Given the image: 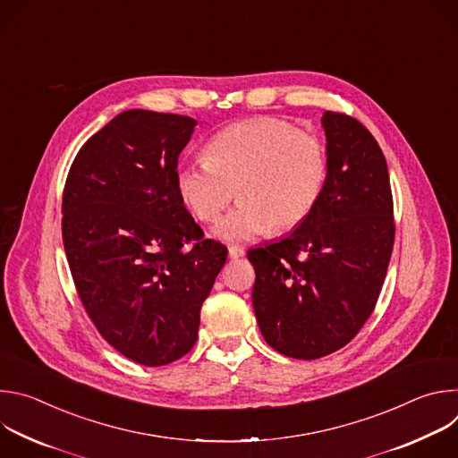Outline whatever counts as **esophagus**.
I'll list each match as a JSON object with an SVG mask.
<instances>
[{
  "instance_id": "1",
  "label": "esophagus",
  "mask_w": 458,
  "mask_h": 458,
  "mask_svg": "<svg viewBox=\"0 0 458 458\" xmlns=\"http://www.w3.org/2000/svg\"><path fill=\"white\" fill-rule=\"evenodd\" d=\"M244 255V250L241 246H230L228 248V257L230 259H241Z\"/></svg>"
}]
</instances>
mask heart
I'll return each instance as SVG.
<instances>
[{
	"mask_svg": "<svg viewBox=\"0 0 458 458\" xmlns=\"http://www.w3.org/2000/svg\"><path fill=\"white\" fill-rule=\"evenodd\" d=\"M205 157L179 166L175 186L203 223L217 221L237 190L241 203L214 232L223 241L299 228L317 208L330 174L322 141L274 117L223 128L207 143Z\"/></svg>",
	"mask_w": 458,
	"mask_h": 458,
	"instance_id": "b5f03b06",
	"label": "heart"
}]
</instances>
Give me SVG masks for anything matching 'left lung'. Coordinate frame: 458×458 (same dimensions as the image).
I'll list each match as a JSON object with an SVG mask.
<instances>
[{
    "label": "left lung",
    "mask_w": 458,
    "mask_h": 458,
    "mask_svg": "<svg viewBox=\"0 0 458 458\" xmlns=\"http://www.w3.org/2000/svg\"><path fill=\"white\" fill-rule=\"evenodd\" d=\"M328 182L288 237L251 248V302L265 341L293 359L346 346L371 315L395 241L384 154L357 119L324 112Z\"/></svg>",
    "instance_id": "8db88e82"
}]
</instances>
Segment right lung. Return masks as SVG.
<instances>
[{
	"mask_svg": "<svg viewBox=\"0 0 458 458\" xmlns=\"http://www.w3.org/2000/svg\"><path fill=\"white\" fill-rule=\"evenodd\" d=\"M198 121L126 110L78 152L63 191V244L80 299L126 359L165 366L198 341L201 306L226 263L175 186Z\"/></svg>",
	"mask_w": 458,
	"mask_h": 458,
	"instance_id": "1",
	"label": "right lung"
}]
</instances>
